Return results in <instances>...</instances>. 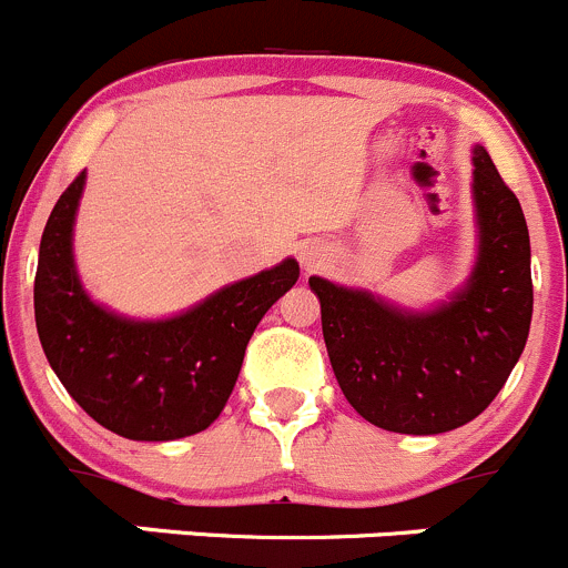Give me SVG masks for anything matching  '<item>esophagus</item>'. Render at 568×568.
Wrapping results in <instances>:
<instances>
[{"label":"esophagus","mask_w":568,"mask_h":568,"mask_svg":"<svg viewBox=\"0 0 568 568\" xmlns=\"http://www.w3.org/2000/svg\"><path fill=\"white\" fill-rule=\"evenodd\" d=\"M321 253L315 251V247H304V251H301V262H304V267L306 270H315L317 264H321Z\"/></svg>","instance_id":"34e87169"}]
</instances>
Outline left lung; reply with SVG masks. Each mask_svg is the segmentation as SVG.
<instances>
[{
    "instance_id": "left-lung-1",
    "label": "left lung",
    "mask_w": 568,
    "mask_h": 568,
    "mask_svg": "<svg viewBox=\"0 0 568 568\" xmlns=\"http://www.w3.org/2000/svg\"><path fill=\"white\" fill-rule=\"evenodd\" d=\"M479 253L449 304L407 312L312 275L323 339L351 407L387 432L437 435L477 418L505 387L532 321L530 234L521 203L474 148Z\"/></svg>"
}]
</instances>
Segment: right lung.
Here are the masks:
<instances>
[{
    "label": "right lung",
    "mask_w": 568,
    "mask_h": 568,
    "mask_svg": "<svg viewBox=\"0 0 568 568\" xmlns=\"http://www.w3.org/2000/svg\"><path fill=\"white\" fill-rule=\"evenodd\" d=\"M83 183L80 172L61 194L38 251L36 326L47 359L69 396L116 435L178 440L203 432L234 390L253 328L298 281V262L284 258L166 321L119 317L85 295L74 270Z\"/></svg>",
    "instance_id": "right-lung-1"
}]
</instances>
